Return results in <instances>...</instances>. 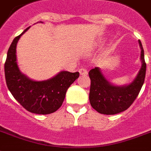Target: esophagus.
<instances>
[{
    "instance_id": "34e87169",
    "label": "esophagus",
    "mask_w": 151,
    "mask_h": 151,
    "mask_svg": "<svg viewBox=\"0 0 151 151\" xmlns=\"http://www.w3.org/2000/svg\"><path fill=\"white\" fill-rule=\"evenodd\" d=\"M79 73H80L81 76H86L87 74H88V71L86 69V68H80L79 69Z\"/></svg>"
}]
</instances>
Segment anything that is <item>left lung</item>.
Returning <instances> with one entry per match:
<instances>
[{
  "label": "left lung",
  "instance_id": "left-lung-1",
  "mask_svg": "<svg viewBox=\"0 0 151 151\" xmlns=\"http://www.w3.org/2000/svg\"><path fill=\"white\" fill-rule=\"evenodd\" d=\"M139 45L141 48L142 65L137 77L129 85L114 86L109 83L98 67H95L89 72L91 80L89 102L92 107L98 113L114 115L125 111L137 97L144 83L147 66L144 48L140 40Z\"/></svg>",
  "mask_w": 151,
  "mask_h": 151
}]
</instances>
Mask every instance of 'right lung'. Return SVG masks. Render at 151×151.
Segmentation results:
<instances>
[{
    "mask_svg": "<svg viewBox=\"0 0 151 151\" xmlns=\"http://www.w3.org/2000/svg\"><path fill=\"white\" fill-rule=\"evenodd\" d=\"M29 28L13 40L7 51L4 64L6 83L14 99L28 112L49 114L60 108L67 89L78 78L79 73L62 71L45 81H34L22 74L17 63L16 48L21 36Z\"/></svg>",
    "mask_w": 151,
    "mask_h": 151,
    "instance_id": "1",
    "label": "right lung"
}]
</instances>
